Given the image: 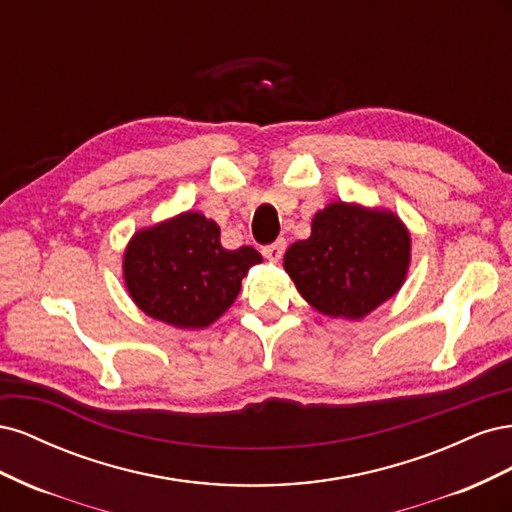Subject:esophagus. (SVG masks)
<instances>
[{"mask_svg": "<svg viewBox=\"0 0 512 512\" xmlns=\"http://www.w3.org/2000/svg\"><path fill=\"white\" fill-rule=\"evenodd\" d=\"M284 252H286V239H277L275 243L262 247V256H265L271 262L280 260L284 256Z\"/></svg>", "mask_w": 512, "mask_h": 512, "instance_id": "obj_1", "label": "esophagus"}]
</instances>
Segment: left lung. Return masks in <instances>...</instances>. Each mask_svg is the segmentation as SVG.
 Returning a JSON list of instances; mask_svg holds the SVG:
<instances>
[{
    "label": "left lung",
    "mask_w": 512,
    "mask_h": 512,
    "mask_svg": "<svg viewBox=\"0 0 512 512\" xmlns=\"http://www.w3.org/2000/svg\"><path fill=\"white\" fill-rule=\"evenodd\" d=\"M408 262L410 235L397 215L333 203L316 213L312 237L288 247L284 269L318 312L359 320L399 290Z\"/></svg>",
    "instance_id": "1"
}]
</instances>
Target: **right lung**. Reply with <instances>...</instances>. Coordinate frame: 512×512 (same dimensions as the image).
<instances>
[{
  "instance_id": "right-lung-1",
  "label": "right lung",
  "mask_w": 512,
  "mask_h": 512,
  "mask_svg": "<svg viewBox=\"0 0 512 512\" xmlns=\"http://www.w3.org/2000/svg\"><path fill=\"white\" fill-rule=\"evenodd\" d=\"M258 262L254 247L226 250L218 224L190 211L136 232L123 256V277L151 318L203 329L235 303L241 280Z\"/></svg>"
}]
</instances>
